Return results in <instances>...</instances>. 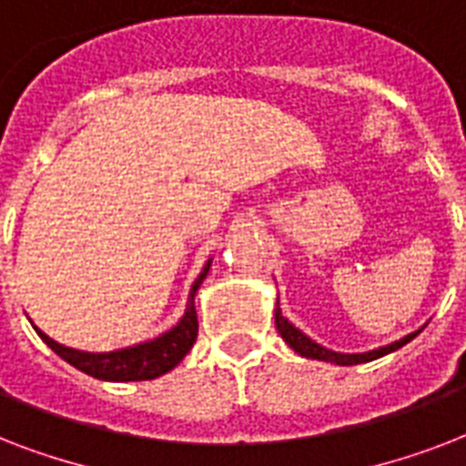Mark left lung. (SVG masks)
I'll return each mask as SVG.
<instances>
[{
  "label": "left lung",
  "instance_id": "obj_1",
  "mask_svg": "<svg viewBox=\"0 0 466 466\" xmlns=\"http://www.w3.org/2000/svg\"><path fill=\"white\" fill-rule=\"evenodd\" d=\"M276 329H278V333L283 336L285 343H288V346H290L298 355H302V358H311V360L333 362V365H360V362L377 360V358H382V355H387V353H394V350H399L401 346H406L409 340L416 339V336L423 331V326H420L419 331L409 333V336L394 340V343H390V346L368 350V353H336V350H329V348L319 346L317 340H311L307 333L299 331L298 326H292L290 321L283 317V311H280V302L276 305Z\"/></svg>",
  "mask_w": 466,
  "mask_h": 466
}]
</instances>
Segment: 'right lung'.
Masks as SVG:
<instances>
[{"mask_svg": "<svg viewBox=\"0 0 466 466\" xmlns=\"http://www.w3.org/2000/svg\"><path fill=\"white\" fill-rule=\"evenodd\" d=\"M212 258L200 270L196 283L190 285L188 302L186 311L178 319V324L171 326L168 331L159 333L157 339L142 340L137 346L118 348V350H108V353H86V350H76L67 348L53 340L47 333H43L38 326H33L40 339L46 340L47 346L53 348L55 353L60 355L62 360L69 362L72 368L82 370L86 375L104 380V382H142V380H155V377L167 375L168 370H174L178 362L186 358L193 343L198 339V317H196V292L203 285L208 270H210Z\"/></svg>", "mask_w": 466, "mask_h": 466, "instance_id": "add662e5", "label": "right lung"}]
</instances>
